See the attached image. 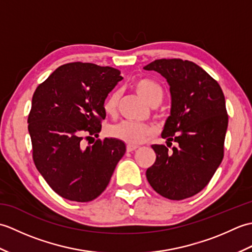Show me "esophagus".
<instances>
[{
	"label": "esophagus",
	"instance_id": "esophagus-1",
	"mask_svg": "<svg viewBox=\"0 0 252 252\" xmlns=\"http://www.w3.org/2000/svg\"><path fill=\"white\" fill-rule=\"evenodd\" d=\"M138 147L136 146V145H131V144H129V145L126 146V152L127 153H132V152H134V151H136Z\"/></svg>",
	"mask_w": 252,
	"mask_h": 252
}]
</instances>
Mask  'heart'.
Segmentation results:
<instances>
[{"instance_id": "b5f03b06", "label": "heart", "mask_w": 252, "mask_h": 252, "mask_svg": "<svg viewBox=\"0 0 252 252\" xmlns=\"http://www.w3.org/2000/svg\"><path fill=\"white\" fill-rule=\"evenodd\" d=\"M137 94L146 101L148 105L157 106L163 97V90L160 85L151 79H138L133 84ZM120 95L118 92H111L105 98L103 109L108 116H114L117 111L118 101ZM109 135L129 144H140L152 134V126L144 123H135L131 121H123L112 126L108 130Z\"/></svg>"}]
</instances>
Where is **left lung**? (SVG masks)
<instances>
[{"instance_id": "8db88e82", "label": "left lung", "mask_w": 252, "mask_h": 252, "mask_svg": "<svg viewBox=\"0 0 252 252\" xmlns=\"http://www.w3.org/2000/svg\"><path fill=\"white\" fill-rule=\"evenodd\" d=\"M144 69L167 79L171 110L161 136L170 145L178 143L172 151L152 146L157 158L146 178L159 195L185 199L205 189L222 162L228 123L225 98L216 80L192 62L163 58Z\"/></svg>"}]
</instances>
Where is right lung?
Returning a JSON list of instances; mask_svg holds the SVG:
<instances>
[{
  "mask_svg": "<svg viewBox=\"0 0 252 252\" xmlns=\"http://www.w3.org/2000/svg\"><path fill=\"white\" fill-rule=\"evenodd\" d=\"M120 71L91 63L58 67L32 96L28 130L37 171L56 194L88 202L108 185L125 143L117 138L96 140L84 148V138L98 136L106 118L103 103Z\"/></svg>",
  "mask_w": 252,
  "mask_h": 252,
  "instance_id": "obj_1",
  "label": "right lung"
}]
</instances>
